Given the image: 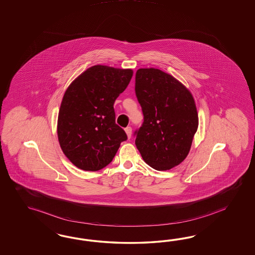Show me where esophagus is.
Wrapping results in <instances>:
<instances>
[{"label":"esophagus","instance_id":"1","mask_svg":"<svg viewBox=\"0 0 255 255\" xmlns=\"http://www.w3.org/2000/svg\"><path fill=\"white\" fill-rule=\"evenodd\" d=\"M125 131H126V133H127V136H128V138H131V127H126V128H125Z\"/></svg>","mask_w":255,"mask_h":255}]
</instances>
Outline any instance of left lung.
Returning <instances> with one entry per match:
<instances>
[{
	"label": "left lung",
	"mask_w": 255,
	"mask_h": 255,
	"mask_svg": "<svg viewBox=\"0 0 255 255\" xmlns=\"http://www.w3.org/2000/svg\"><path fill=\"white\" fill-rule=\"evenodd\" d=\"M135 94L144 123L135 131V145L143 160L158 171L185 160L198 128V114L191 92L169 74L140 68Z\"/></svg>",
	"instance_id": "left-lung-1"
}]
</instances>
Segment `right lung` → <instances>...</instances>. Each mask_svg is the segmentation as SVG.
<instances>
[{"label": "right lung", "mask_w": 255, "mask_h": 255, "mask_svg": "<svg viewBox=\"0 0 255 255\" xmlns=\"http://www.w3.org/2000/svg\"><path fill=\"white\" fill-rule=\"evenodd\" d=\"M132 70L94 65L70 84L62 98L57 133L62 152L80 169L98 171L116 155L126 132L115 123L114 103Z\"/></svg>", "instance_id": "1"}]
</instances>
